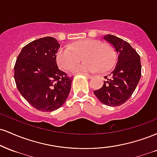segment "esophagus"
Wrapping results in <instances>:
<instances>
[{
	"label": "esophagus",
	"instance_id": "34e87169",
	"mask_svg": "<svg viewBox=\"0 0 157 157\" xmlns=\"http://www.w3.org/2000/svg\"><path fill=\"white\" fill-rule=\"evenodd\" d=\"M82 75H85V76H86V77H88V78H89V79H91V78H92L93 77V76L92 75H88V74H82Z\"/></svg>",
	"mask_w": 157,
	"mask_h": 157
}]
</instances>
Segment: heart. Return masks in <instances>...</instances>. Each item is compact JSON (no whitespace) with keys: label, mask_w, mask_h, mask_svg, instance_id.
<instances>
[{"label":"heart","mask_w":157,"mask_h":157,"mask_svg":"<svg viewBox=\"0 0 157 157\" xmlns=\"http://www.w3.org/2000/svg\"><path fill=\"white\" fill-rule=\"evenodd\" d=\"M82 57L85 63L73 69L75 72H96L100 69L105 72L113 67L116 59L111 45L99 40L86 39L61 48L57 54V63L62 70L69 71Z\"/></svg>","instance_id":"b5f03b06"}]
</instances>
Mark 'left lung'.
I'll use <instances>...</instances> for the list:
<instances>
[{
	"instance_id": "1",
	"label": "left lung",
	"mask_w": 157,
	"mask_h": 157,
	"mask_svg": "<svg viewBox=\"0 0 157 157\" xmlns=\"http://www.w3.org/2000/svg\"><path fill=\"white\" fill-rule=\"evenodd\" d=\"M104 39L112 44L117 54L114 68L109 76L104 77L101 89L94 91L100 102L108 106H119L128 100L136 89L141 77L140 56L125 40L108 35Z\"/></svg>"
}]
</instances>
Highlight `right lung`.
Here are the masks:
<instances>
[{
	"mask_svg": "<svg viewBox=\"0 0 157 157\" xmlns=\"http://www.w3.org/2000/svg\"><path fill=\"white\" fill-rule=\"evenodd\" d=\"M60 44L55 37H45L22 48L15 67L19 92L36 109L50 112L60 108L71 90L72 77L57 65Z\"/></svg>",
	"mask_w": 157,
	"mask_h": 157,
	"instance_id": "add662e5",
	"label": "right lung"
}]
</instances>
